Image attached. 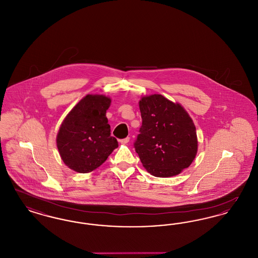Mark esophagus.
<instances>
[{"label":"esophagus","mask_w":258,"mask_h":258,"mask_svg":"<svg viewBox=\"0 0 258 258\" xmlns=\"http://www.w3.org/2000/svg\"><path fill=\"white\" fill-rule=\"evenodd\" d=\"M128 142H130V137H125V138L120 140V143H121V144H127Z\"/></svg>","instance_id":"34e87169"}]
</instances>
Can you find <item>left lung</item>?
<instances>
[{
  "label": "left lung",
  "mask_w": 258,
  "mask_h": 258,
  "mask_svg": "<svg viewBox=\"0 0 258 258\" xmlns=\"http://www.w3.org/2000/svg\"><path fill=\"white\" fill-rule=\"evenodd\" d=\"M142 125L135 148L143 166L155 177L180 174L197 153L196 125L179 103L161 95L142 97L139 101Z\"/></svg>",
  "instance_id": "8db88e82"
}]
</instances>
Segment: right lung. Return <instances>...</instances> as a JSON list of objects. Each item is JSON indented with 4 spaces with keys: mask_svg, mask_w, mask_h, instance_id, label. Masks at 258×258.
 <instances>
[{
    "mask_svg": "<svg viewBox=\"0 0 258 258\" xmlns=\"http://www.w3.org/2000/svg\"><path fill=\"white\" fill-rule=\"evenodd\" d=\"M110 103V98L105 96L87 95L61 123L57 147L64 164L74 171L97 169L118 147L106 118Z\"/></svg>",
    "mask_w": 258,
    "mask_h": 258,
    "instance_id": "1",
    "label": "right lung"
}]
</instances>
